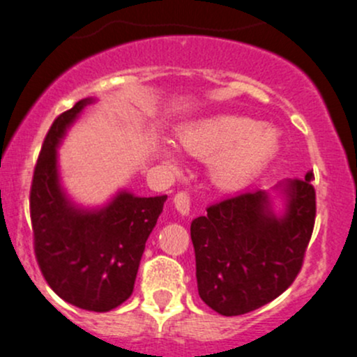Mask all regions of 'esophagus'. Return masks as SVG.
I'll return each mask as SVG.
<instances>
[{
  "label": "esophagus",
  "mask_w": 357,
  "mask_h": 357,
  "mask_svg": "<svg viewBox=\"0 0 357 357\" xmlns=\"http://www.w3.org/2000/svg\"><path fill=\"white\" fill-rule=\"evenodd\" d=\"M174 207H176V211H178L181 215H188L190 214V197H188V193H185V192L176 193Z\"/></svg>",
  "instance_id": "34e87169"
}]
</instances>
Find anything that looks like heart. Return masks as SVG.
Returning a JSON list of instances; mask_svg holds the SVG:
<instances>
[{"label": "heart", "mask_w": 357, "mask_h": 357, "mask_svg": "<svg viewBox=\"0 0 357 357\" xmlns=\"http://www.w3.org/2000/svg\"><path fill=\"white\" fill-rule=\"evenodd\" d=\"M178 139L192 155L212 157L211 179L225 192H238L250 185L278 152L273 129L238 114L211 115L185 126ZM160 155L167 164L176 162L171 146L162 149Z\"/></svg>", "instance_id": "obj_1"}]
</instances>
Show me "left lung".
<instances>
[{
  "mask_svg": "<svg viewBox=\"0 0 357 357\" xmlns=\"http://www.w3.org/2000/svg\"><path fill=\"white\" fill-rule=\"evenodd\" d=\"M312 171L305 179L275 186L283 211L269 192L240 193L211 205L193 219L197 285L202 301L222 316L259 309L294 283L304 261L316 218Z\"/></svg>",
  "mask_w": 357,
  "mask_h": 357,
  "instance_id": "1",
  "label": "left lung"
}]
</instances>
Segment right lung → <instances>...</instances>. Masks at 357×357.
<instances>
[{"label": "right lung", "instance_id": "add662e5", "mask_svg": "<svg viewBox=\"0 0 357 357\" xmlns=\"http://www.w3.org/2000/svg\"><path fill=\"white\" fill-rule=\"evenodd\" d=\"M95 98L79 100L55 119L41 146L31 186V221L39 269L59 297L107 312L131 297L145 243L167 195L121 190L103 207H81L60 183L59 150L67 129Z\"/></svg>", "mask_w": 357, "mask_h": 357}]
</instances>
